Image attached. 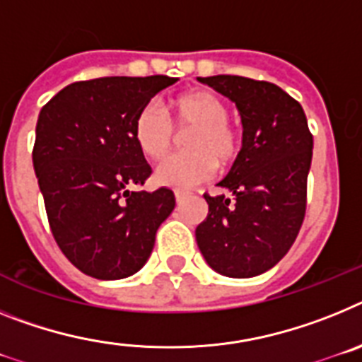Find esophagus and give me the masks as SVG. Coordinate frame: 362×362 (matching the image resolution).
<instances>
[{
	"mask_svg": "<svg viewBox=\"0 0 362 362\" xmlns=\"http://www.w3.org/2000/svg\"><path fill=\"white\" fill-rule=\"evenodd\" d=\"M185 197H187V193H184V191H175V200H177V204L184 202Z\"/></svg>",
	"mask_w": 362,
	"mask_h": 362,
	"instance_id": "1",
	"label": "esophagus"
}]
</instances>
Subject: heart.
<instances>
[{
    "label": "heart",
    "mask_w": 362,
    "mask_h": 362,
    "mask_svg": "<svg viewBox=\"0 0 362 362\" xmlns=\"http://www.w3.org/2000/svg\"><path fill=\"white\" fill-rule=\"evenodd\" d=\"M171 122L158 107L149 103L134 120V140L138 149L149 160H162L175 144V131H192L185 134L184 147L189 153L173 156L155 171V180L173 189H187L209 180L216 165L229 168L240 151V138L228 124V107L215 93L191 90L169 105Z\"/></svg>",
    "instance_id": "b5f03b06"
}]
</instances>
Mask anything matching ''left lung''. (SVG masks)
<instances>
[{
  "mask_svg": "<svg viewBox=\"0 0 362 362\" xmlns=\"http://www.w3.org/2000/svg\"><path fill=\"white\" fill-rule=\"evenodd\" d=\"M237 105L242 149L218 182L228 194H204L209 211L194 237L209 268L233 279L268 272L288 253L306 213L313 136L297 100L269 81L197 78Z\"/></svg>",
  "mask_w": 362,
  "mask_h": 362,
  "instance_id": "left-lung-1",
  "label": "left lung"
}]
</instances>
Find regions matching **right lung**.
Instances as JSON below:
<instances>
[{
  "instance_id": "1",
  "label": "right lung",
  "mask_w": 362,
  "mask_h": 362,
  "mask_svg": "<svg viewBox=\"0 0 362 362\" xmlns=\"http://www.w3.org/2000/svg\"><path fill=\"white\" fill-rule=\"evenodd\" d=\"M169 76L71 83L37 116L34 173L59 250L86 275L118 281L144 268L175 209L168 187L133 191L151 175L134 120Z\"/></svg>"
}]
</instances>
